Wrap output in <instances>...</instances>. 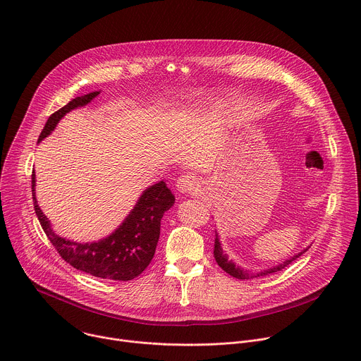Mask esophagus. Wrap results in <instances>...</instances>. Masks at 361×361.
<instances>
[{"label":"esophagus","instance_id":"obj_1","mask_svg":"<svg viewBox=\"0 0 361 361\" xmlns=\"http://www.w3.org/2000/svg\"><path fill=\"white\" fill-rule=\"evenodd\" d=\"M177 191L183 192V194H190V192H194L198 190L200 187V183H198V178L191 174V173H185V174H181L177 180Z\"/></svg>","mask_w":361,"mask_h":361}]
</instances>
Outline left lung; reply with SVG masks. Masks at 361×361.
<instances>
[{"mask_svg":"<svg viewBox=\"0 0 361 361\" xmlns=\"http://www.w3.org/2000/svg\"><path fill=\"white\" fill-rule=\"evenodd\" d=\"M305 251H307V248L302 250V251H300L298 254L293 255L291 259H288V260L283 262L281 264L274 266V267H271V269L263 270V271H260V273H250V271H247V270H244V269L235 266L234 262L228 260L227 254H224V251H223V248H221V243H220L219 234H217V231H216V240H214V259H216L217 264H219L226 273H228L230 276H233V277H235V279H238V280H248V279H252V277H262V276H267V274H271V273H277V271L283 270L284 267H287L290 263H293L295 259H298V257H300L302 252H305Z\"/></svg>","mask_w":361,"mask_h":361,"instance_id":"obj_1","label":"left lung"}]
</instances>
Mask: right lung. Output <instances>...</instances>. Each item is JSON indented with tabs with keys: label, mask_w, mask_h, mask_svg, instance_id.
<instances>
[{
	"label": "right lung",
	"mask_w": 361,
	"mask_h": 361,
	"mask_svg": "<svg viewBox=\"0 0 361 361\" xmlns=\"http://www.w3.org/2000/svg\"><path fill=\"white\" fill-rule=\"evenodd\" d=\"M99 91L71 99L67 106L51 114L38 142L54 131L59 121L70 111L87 106ZM32 201L39 224L59 254L74 269L94 277L128 281L140 276L151 263L160 237L161 219L173 207L176 197L164 181L149 185L140 195L134 209L109 237L92 243H77L54 233L49 220L38 207L35 198V174L32 173Z\"/></svg>",
	"instance_id": "obj_1"
}]
</instances>
